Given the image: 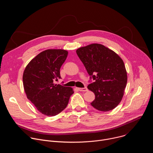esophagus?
<instances>
[{"label": "esophagus", "mask_w": 153, "mask_h": 153, "mask_svg": "<svg viewBox=\"0 0 153 153\" xmlns=\"http://www.w3.org/2000/svg\"><path fill=\"white\" fill-rule=\"evenodd\" d=\"M77 89L80 91H88V89H87L86 87H84V88H77Z\"/></svg>", "instance_id": "34e87169"}]
</instances>
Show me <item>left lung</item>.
Wrapping results in <instances>:
<instances>
[{
	"mask_svg": "<svg viewBox=\"0 0 153 153\" xmlns=\"http://www.w3.org/2000/svg\"><path fill=\"white\" fill-rule=\"evenodd\" d=\"M76 53L94 82L88 85L95 94L91 105L100 111L113 110L120 102L127 83L123 60L113 50L99 43L81 47Z\"/></svg>",
	"mask_w": 153,
	"mask_h": 153,
	"instance_id": "obj_1",
	"label": "left lung"
}]
</instances>
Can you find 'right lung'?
<instances>
[{
  "label": "right lung",
  "instance_id": "right-lung-1",
  "mask_svg": "<svg viewBox=\"0 0 153 153\" xmlns=\"http://www.w3.org/2000/svg\"><path fill=\"white\" fill-rule=\"evenodd\" d=\"M68 51L47 50L33 59L23 74L24 88L27 98L37 110L47 116H54L67 107L74 91L70 87L55 84L60 79V69Z\"/></svg>",
  "mask_w": 153,
  "mask_h": 153
}]
</instances>
